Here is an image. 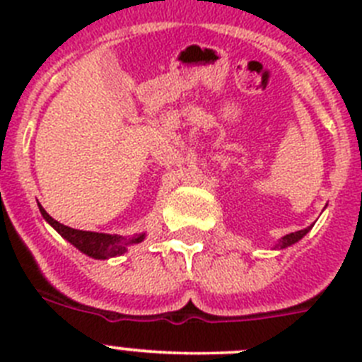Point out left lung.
<instances>
[{
  "label": "left lung",
  "mask_w": 362,
  "mask_h": 362,
  "mask_svg": "<svg viewBox=\"0 0 362 362\" xmlns=\"http://www.w3.org/2000/svg\"><path fill=\"white\" fill-rule=\"evenodd\" d=\"M310 228H312V226H308V228H305V230H297V232L286 233L284 238H281L279 241H277V245L274 246V248H277V250H283V248H288V246L296 245L297 241H300V239L305 238L306 233L310 232Z\"/></svg>",
  "instance_id": "8db88e82"
}]
</instances>
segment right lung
I'll return each instance as SVG.
<instances>
[{"instance_id":"add662e5","label":"right lung","mask_w":362,"mask_h":362,"mask_svg":"<svg viewBox=\"0 0 362 362\" xmlns=\"http://www.w3.org/2000/svg\"><path fill=\"white\" fill-rule=\"evenodd\" d=\"M40 212L43 219L56 230L63 239L74 245L79 252L92 259H110L116 255H123L129 250V246L137 245L145 239V233H136L132 238H123V235H110V233L85 232V230H76L70 226L62 225L59 221L52 219L47 214V210L40 204Z\"/></svg>"}]
</instances>
